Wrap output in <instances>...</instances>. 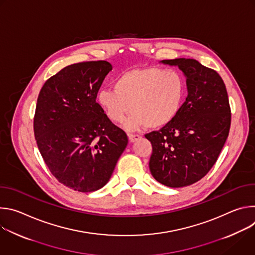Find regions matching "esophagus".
Listing matches in <instances>:
<instances>
[{
    "label": "esophagus",
    "mask_w": 255,
    "mask_h": 255,
    "mask_svg": "<svg viewBox=\"0 0 255 255\" xmlns=\"http://www.w3.org/2000/svg\"><path fill=\"white\" fill-rule=\"evenodd\" d=\"M128 138H129L130 142H135L136 140L141 138V135H139V134H128Z\"/></svg>",
    "instance_id": "obj_1"
}]
</instances>
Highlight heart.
<instances>
[{"label": "heart", "mask_w": 255, "mask_h": 255, "mask_svg": "<svg viewBox=\"0 0 255 255\" xmlns=\"http://www.w3.org/2000/svg\"><path fill=\"white\" fill-rule=\"evenodd\" d=\"M187 83L180 72L150 66L133 68L121 74L114 88L101 89L97 101L112 122L120 123L132 111L126 127L146 125L160 128L169 124L180 111Z\"/></svg>", "instance_id": "heart-1"}]
</instances>
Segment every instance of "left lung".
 Listing matches in <instances>:
<instances>
[{"mask_svg":"<svg viewBox=\"0 0 255 255\" xmlns=\"http://www.w3.org/2000/svg\"><path fill=\"white\" fill-rule=\"evenodd\" d=\"M162 62L184 71L189 94L169 124L145 134L152 144L149 169L160 184L183 188L203 178L217 161L229 135L231 109L216 70L192 58Z\"/></svg>","mask_w":255,"mask_h":255,"instance_id":"1","label":"left lung"}]
</instances>
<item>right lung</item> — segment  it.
Listing matches in <instances>:
<instances>
[{
    "label": "right lung",
    "mask_w": 255,
    "mask_h": 255,
    "mask_svg": "<svg viewBox=\"0 0 255 255\" xmlns=\"http://www.w3.org/2000/svg\"><path fill=\"white\" fill-rule=\"evenodd\" d=\"M111 69L105 60L67 65L45 82L36 104L34 135L45 164L60 184L81 193L108 183L128 143L96 102Z\"/></svg>",
    "instance_id": "1"
}]
</instances>
